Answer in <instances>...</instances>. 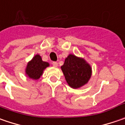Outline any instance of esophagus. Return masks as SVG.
<instances>
[{"label": "esophagus", "mask_w": 125, "mask_h": 125, "mask_svg": "<svg viewBox=\"0 0 125 125\" xmlns=\"http://www.w3.org/2000/svg\"><path fill=\"white\" fill-rule=\"evenodd\" d=\"M52 65L53 67H57L58 66V62H52Z\"/></svg>", "instance_id": "obj_1"}]
</instances>
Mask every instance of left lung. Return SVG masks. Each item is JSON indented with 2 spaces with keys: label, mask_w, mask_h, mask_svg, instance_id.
Wrapping results in <instances>:
<instances>
[{
  "label": "left lung",
  "mask_w": 125,
  "mask_h": 125,
  "mask_svg": "<svg viewBox=\"0 0 125 125\" xmlns=\"http://www.w3.org/2000/svg\"><path fill=\"white\" fill-rule=\"evenodd\" d=\"M61 70L67 83L73 88H78L87 83L92 74V69L88 63L83 58L72 54L66 58Z\"/></svg>",
  "instance_id": "1"
}]
</instances>
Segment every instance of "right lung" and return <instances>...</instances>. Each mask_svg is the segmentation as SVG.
Wrapping results in <instances>:
<instances>
[{
    "instance_id": "1",
    "label": "right lung",
    "mask_w": 125,
    "mask_h": 125,
    "mask_svg": "<svg viewBox=\"0 0 125 125\" xmlns=\"http://www.w3.org/2000/svg\"><path fill=\"white\" fill-rule=\"evenodd\" d=\"M49 64L42 60L41 56L36 55L33 57L31 61L27 65L26 72L29 78L32 79H38L43 73V71L46 67H49Z\"/></svg>"
}]
</instances>
